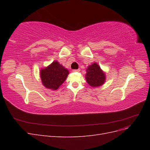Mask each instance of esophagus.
Masks as SVG:
<instances>
[{"mask_svg":"<svg viewBox=\"0 0 150 150\" xmlns=\"http://www.w3.org/2000/svg\"><path fill=\"white\" fill-rule=\"evenodd\" d=\"M79 71H80V69H74V70L72 71V72H79Z\"/></svg>","mask_w":150,"mask_h":150,"instance_id":"1","label":"esophagus"}]
</instances>
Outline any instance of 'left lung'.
<instances>
[{"label": "left lung", "mask_w": 150, "mask_h": 150, "mask_svg": "<svg viewBox=\"0 0 150 150\" xmlns=\"http://www.w3.org/2000/svg\"><path fill=\"white\" fill-rule=\"evenodd\" d=\"M85 79L87 83L93 88L103 85L106 81V74L98 63L94 62L86 69Z\"/></svg>", "instance_id": "1"}]
</instances>
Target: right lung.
Segmentation results:
<instances>
[{"label":"right lung","mask_w":150,"mask_h":150,"mask_svg":"<svg viewBox=\"0 0 150 150\" xmlns=\"http://www.w3.org/2000/svg\"><path fill=\"white\" fill-rule=\"evenodd\" d=\"M69 71L57 61L40 70V76L44 87L57 90L66 79Z\"/></svg>","instance_id":"1"}]
</instances>
